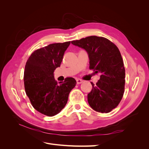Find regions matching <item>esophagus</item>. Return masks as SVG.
I'll use <instances>...</instances> for the list:
<instances>
[{
  "label": "esophagus",
  "instance_id": "34e87169",
  "mask_svg": "<svg viewBox=\"0 0 149 149\" xmlns=\"http://www.w3.org/2000/svg\"><path fill=\"white\" fill-rule=\"evenodd\" d=\"M83 82V81L82 79H76V83H77L78 84H79L81 83H82Z\"/></svg>",
  "mask_w": 149,
  "mask_h": 149
}]
</instances>
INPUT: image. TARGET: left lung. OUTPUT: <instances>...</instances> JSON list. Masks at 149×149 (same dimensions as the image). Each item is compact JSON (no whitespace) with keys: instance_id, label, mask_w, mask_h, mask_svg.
Segmentation results:
<instances>
[{"instance_id":"8db88e82","label":"left lung","mask_w":149,"mask_h":149,"mask_svg":"<svg viewBox=\"0 0 149 149\" xmlns=\"http://www.w3.org/2000/svg\"><path fill=\"white\" fill-rule=\"evenodd\" d=\"M71 43L88 52L89 69L101 73L96 85L91 83L89 106L97 112L108 113L119 105L124 93L125 68L119 49L109 40L97 36L73 40Z\"/></svg>"}]
</instances>
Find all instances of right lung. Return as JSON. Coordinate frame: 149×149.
<instances>
[{
  "mask_svg": "<svg viewBox=\"0 0 149 149\" xmlns=\"http://www.w3.org/2000/svg\"><path fill=\"white\" fill-rule=\"evenodd\" d=\"M70 43H52L38 49L26 63L24 76L25 93L34 109L47 116H55L63 109L76 84V81L71 77L58 83L53 76Z\"/></svg>",
  "mask_w": 149,
  "mask_h": 149,
  "instance_id": "1",
  "label": "right lung"
}]
</instances>
